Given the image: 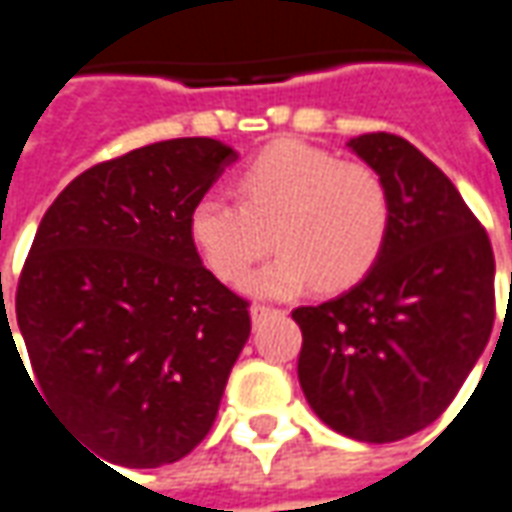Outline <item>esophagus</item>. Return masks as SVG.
I'll return each mask as SVG.
<instances>
[{
    "instance_id": "34e87169",
    "label": "esophagus",
    "mask_w": 512,
    "mask_h": 512,
    "mask_svg": "<svg viewBox=\"0 0 512 512\" xmlns=\"http://www.w3.org/2000/svg\"><path fill=\"white\" fill-rule=\"evenodd\" d=\"M273 312H276V309L262 306V303H253V306H250V320H253V323H259V320H264L267 315H273Z\"/></svg>"
}]
</instances>
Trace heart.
<instances>
[{"mask_svg":"<svg viewBox=\"0 0 512 512\" xmlns=\"http://www.w3.org/2000/svg\"><path fill=\"white\" fill-rule=\"evenodd\" d=\"M239 203L197 197L189 239L225 284L245 281L276 242L281 253L248 281L256 295L354 287L382 256L390 234V192L362 161H343L315 144L276 142L236 175ZM274 239H269V234Z\"/></svg>","mask_w":512,"mask_h":512,"instance_id":"heart-1","label":"heart"}]
</instances>
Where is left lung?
<instances>
[{
	"instance_id": "obj_1",
	"label": "left lung",
	"mask_w": 512,
	"mask_h": 512,
	"mask_svg": "<svg viewBox=\"0 0 512 512\" xmlns=\"http://www.w3.org/2000/svg\"><path fill=\"white\" fill-rule=\"evenodd\" d=\"M348 147L382 175L390 234L343 295L298 306V379L326 426L393 443L438 421L491 340L493 250L454 183L418 147L365 133Z\"/></svg>"
}]
</instances>
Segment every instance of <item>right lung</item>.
Instances as JSON below:
<instances>
[{
    "mask_svg": "<svg viewBox=\"0 0 512 512\" xmlns=\"http://www.w3.org/2000/svg\"><path fill=\"white\" fill-rule=\"evenodd\" d=\"M234 161L203 136L147 144L77 175L35 231L16 290L24 373L108 463H175L217 418L250 315L200 262L189 209Z\"/></svg>",
    "mask_w": 512,
    "mask_h": 512,
    "instance_id": "add662e5",
    "label": "right lung"
}]
</instances>
